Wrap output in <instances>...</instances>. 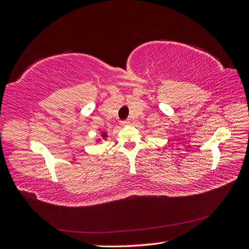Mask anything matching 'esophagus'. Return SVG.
Here are the masks:
<instances>
[{
  "instance_id": "34e87169",
  "label": "esophagus",
  "mask_w": 249,
  "mask_h": 249,
  "mask_svg": "<svg viewBox=\"0 0 249 249\" xmlns=\"http://www.w3.org/2000/svg\"><path fill=\"white\" fill-rule=\"evenodd\" d=\"M122 125L125 126V125H129L131 124V120H124V122H122V124H120Z\"/></svg>"
}]
</instances>
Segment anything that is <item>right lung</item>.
Masks as SVG:
<instances>
[{
	"label": "right lung",
	"instance_id": "add662e5",
	"mask_svg": "<svg viewBox=\"0 0 249 249\" xmlns=\"http://www.w3.org/2000/svg\"><path fill=\"white\" fill-rule=\"evenodd\" d=\"M107 137H108L107 132H102V133H101V138L97 139V140H96V142H99L102 138H103V139H107Z\"/></svg>",
	"mask_w": 249,
	"mask_h": 249
}]
</instances>
